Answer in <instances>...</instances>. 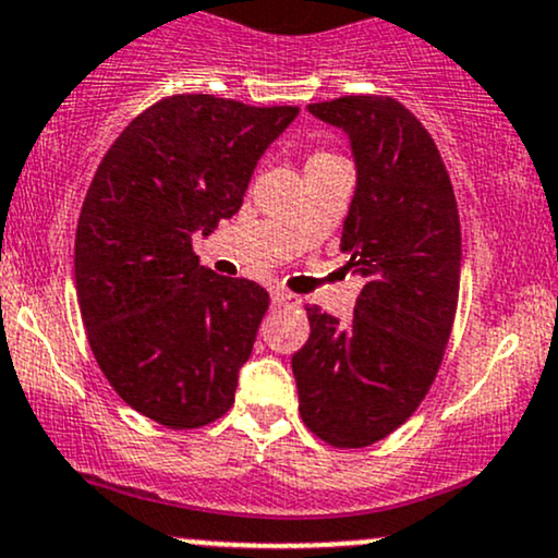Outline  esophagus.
<instances>
[{"label": "esophagus", "mask_w": 558, "mask_h": 558, "mask_svg": "<svg viewBox=\"0 0 558 558\" xmlns=\"http://www.w3.org/2000/svg\"><path fill=\"white\" fill-rule=\"evenodd\" d=\"M272 301H275V304H299V299L293 296L291 291H283V288H275Z\"/></svg>", "instance_id": "obj_1"}]
</instances>
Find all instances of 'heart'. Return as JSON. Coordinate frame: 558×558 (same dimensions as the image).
Wrapping results in <instances>:
<instances>
[{
  "label": "heart",
  "mask_w": 558,
  "mask_h": 558,
  "mask_svg": "<svg viewBox=\"0 0 558 558\" xmlns=\"http://www.w3.org/2000/svg\"><path fill=\"white\" fill-rule=\"evenodd\" d=\"M336 155H330V151H315V155L310 157V162H315V159H332Z\"/></svg>",
  "instance_id": "heart-1"
}]
</instances>
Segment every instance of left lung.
<instances>
[{
    "label": "left lung",
    "mask_w": 558,
    "mask_h": 558,
    "mask_svg": "<svg viewBox=\"0 0 558 558\" xmlns=\"http://www.w3.org/2000/svg\"><path fill=\"white\" fill-rule=\"evenodd\" d=\"M306 110L351 138L356 191L341 252L364 286L345 325L306 304L310 341L291 360L299 414L332 448H364L417 412L444 362L462 272L457 196L401 101L360 94Z\"/></svg>",
    "instance_id": "obj_1"
}]
</instances>
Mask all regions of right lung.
I'll return each instance as SVG.
<instances>
[{
    "instance_id": "right-lung-1",
    "label": "right lung",
    "mask_w": 558,
    "mask_h": 558,
    "mask_svg": "<svg viewBox=\"0 0 558 558\" xmlns=\"http://www.w3.org/2000/svg\"><path fill=\"white\" fill-rule=\"evenodd\" d=\"M299 107L165 96L110 146L75 230L88 345L114 393L170 430L233 407L270 293L198 267L191 235L241 209L257 159Z\"/></svg>"
}]
</instances>
